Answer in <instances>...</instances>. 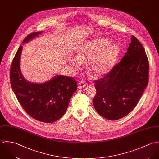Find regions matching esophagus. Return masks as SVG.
Instances as JSON below:
<instances>
[{
    "instance_id": "obj_1",
    "label": "esophagus",
    "mask_w": 159,
    "mask_h": 159,
    "mask_svg": "<svg viewBox=\"0 0 159 159\" xmlns=\"http://www.w3.org/2000/svg\"><path fill=\"white\" fill-rule=\"evenodd\" d=\"M86 85H87V84L85 82L82 81V82L78 84V88L80 89H82V88L86 87Z\"/></svg>"
}]
</instances>
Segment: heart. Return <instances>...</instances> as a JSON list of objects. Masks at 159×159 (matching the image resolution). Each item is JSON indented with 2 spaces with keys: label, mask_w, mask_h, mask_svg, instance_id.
Segmentation results:
<instances>
[{
  "label": "heart",
  "mask_w": 159,
  "mask_h": 159,
  "mask_svg": "<svg viewBox=\"0 0 159 159\" xmlns=\"http://www.w3.org/2000/svg\"><path fill=\"white\" fill-rule=\"evenodd\" d=\"M111 40L99 37L81 44L77 52V57L72 58L70 63L77 69L83 65L82 61H91L89 66L90 73L98 77L108 73L117 61L120 49L116 43L110 44Z\"/></svg>",
  "instance_id": "heart-1"
}]
</instances>
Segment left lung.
I'll list each match as a JSON object with an SVG mask.
<instances>
[{
	"instance_id": "obj_1",
	"label": "left lung",
	"mask_w": 159,
	"mask_h": 159,
	"mask_svg": "<svg viewBox=\"0 0 159 159\" xmlns=\"http://www.w3.org/2000/svg\"><path fill=\"white\" fill-rule=\"evenodd\" d=\"M149 62L145 50L133 35L119 63L96 80L93 105L96 112L111 120L120 119L137 105L148 84Z\"/></svg>"
}]
</instances>
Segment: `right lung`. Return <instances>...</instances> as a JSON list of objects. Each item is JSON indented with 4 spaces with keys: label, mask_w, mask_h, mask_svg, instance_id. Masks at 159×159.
<instances>
[{
    "label": "right lung",
    "mask_w": 159,
    "mask_h": 159,
    "mask_svg": "<svg viewBox=\"0 0 159 159\" xmlns=\"http://www.w3.org/2000/svg\"><path fill=\"white\" fill-rule=\"evenodd\" d=\"M42 32L29 34L22 43H27ZM23 47L20 46L10 68L12 90L24 110L33 119L45 123H53L63 116L69 101L77 90V84L72 77L58 75L44 83L26 80L20 69Z\"/></svg>",
    "instance_id": "1"
}]
</instances>
